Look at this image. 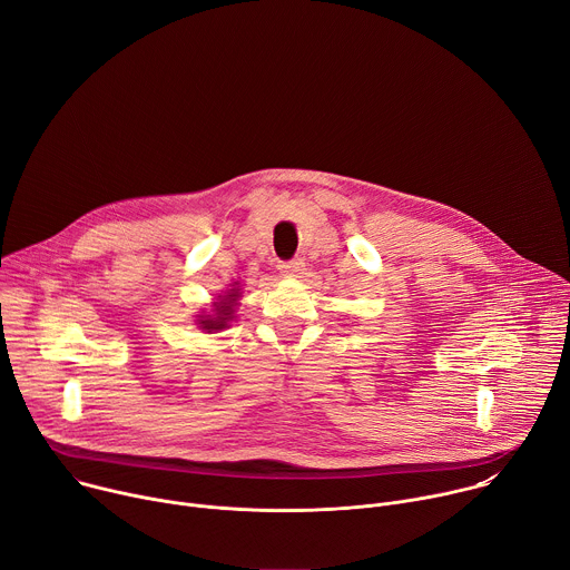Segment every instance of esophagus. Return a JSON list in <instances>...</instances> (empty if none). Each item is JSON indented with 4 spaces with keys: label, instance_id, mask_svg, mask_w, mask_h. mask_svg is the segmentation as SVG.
Wrapping results in <instances>:
<instances>
[{
    "label": "esophagus",
    "instance_id": "34e87169",
    "mask_svg": "<svg viewBox=\"0 0 570 570\" xmlns=\"http://www.w3.org/2000/svg\"><path fill=\"white\" fill-rule=\"evenodd\" d=\"M279 273L284 277H299L304 273V259H291V262H282L279 264Z\"/></svg>",
    "mask_w": 570,
    "mask_h": 570
}]
</instances>
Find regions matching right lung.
<instances>
[{
	"label": "right lung",
	"instance_id": "1",
	"mask_svg": "<svg viewBox=\"0 0 570 570\" xmlns=\"http://www.w3.org/2000/svg\"><path fill=\"white\" fill-rule=\"evenodd\" d=\"M232 286L234 288H229L225 295H218V302H214V313L212 315H198L200 317L198 320L200 330H205L207 334L225 330L229 320L234 317V306H236V299L240 297V288H236L238 282H234Z\"/></svg>",
	"mask_w": 570,
	"mask_h": 570
}]
</instances>
